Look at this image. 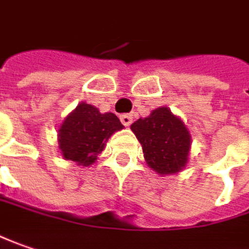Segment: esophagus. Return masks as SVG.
I'll return each instance as SVG.
<instances>
[{"mask_svg":"<svg viewBox=\"0 0 249 249\" xmlns=\"http://www.w3.org/2000/svg\"><path fill=\"white\" fill-rule=\"evenodd\" d=\"M120 120H121V123H123L125 126H129V125L132 124V115H131V114H121V115H120Z\"/></svg>","mask_w":249,"mask_h":249,"instance_id":"esophagus-1","label":"esophagus"}]
</instances>
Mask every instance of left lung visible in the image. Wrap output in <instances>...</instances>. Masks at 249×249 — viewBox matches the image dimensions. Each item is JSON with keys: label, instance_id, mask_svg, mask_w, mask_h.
Segmentation results:
<instances>
[{"label": "left lung", "instance_id": "1", "mask_svg": "<svg viewBox=\"0 0 249 249\" xmlns=\"http://www.w3.org/2000/svg\"><path fill=\"white\" fill-rule=\"evenodd\" d=\"M143 149L149 167L159 174H174L188 161L191 136L184 123L168 110L160 107L146 118L131 125Z\"/></svg>", "mask_w": 249, "mask_h": 249}]
</instances>
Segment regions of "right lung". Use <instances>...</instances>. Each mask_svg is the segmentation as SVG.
Wrapping results in <instances>:
<instances>
[{
	"instance_id": "right-lung-1",
	"label": "right lung",
	"mask_w": 249,
	"mask_h": 249,
	"mask_svg": "<svg viewBox=\"0 0 249 249\" xmlns=\"http://www.w3.org/2000/svg\"><path fill=\"white\" fill-rule=\"evenodd\" d=\"M123 128L115 114H102L90 104L81 103L58 129L61 153L78 164L89 166L103 152L107 139Z\"/></svg>"
}]
</instances>
